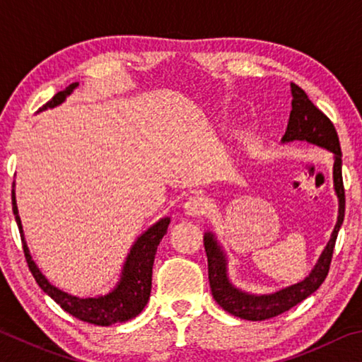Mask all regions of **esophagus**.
<instances>
[{
    "mask_svg": "<svg viewBox=\"0 0 362 362\" xmlns=\"http://www.w3.org/2000/svg\"><path fill=\"white\" fill-rule=\"evenodd\" d=\"M183 212L188 217H199L206 212V201L201 196H192L187 199V203L183 204Z\"/></svg>",
    "mask_w": 362,
    "mask_h": 362,
    "instance_id": "esophagus-1",
    "label": "esophagus"
}]
</instances>
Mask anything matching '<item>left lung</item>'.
Segmentation results:
<instances>
[{
    "instance_id": "obj_1",
    "label": "left lung",
    "mask_w": 362,
    "mask_h": 362,
    "mask_svg": "<svg viewBox=\"0 0 362 362\" xmlns=\"http://www.w3.org/2000/svg\"><path fill=\"white\" fill-rule=\"evenodd\" d=\"M292 110L287 122L286 134L281 139V144L289 142H308L326 148L334 155V189L339 199V216L334 226L330 240L317 259L311 273L300 283L291 284L283 289L265 293H254L243 291L235 286L228 273V257L222 244L218 243L216 233L207 230L204 233V249L207 255V267H209V284L212 297L230 315L247 321H265L274 317L292 306L303 302L306 297L320 289L322 281L326 279L332 260L337 235L345 217V189L341 180V150L339 136L332 122L317 110L313 102L308 99L302 88L291 83Z\"/></svg>"
}]
</instances>
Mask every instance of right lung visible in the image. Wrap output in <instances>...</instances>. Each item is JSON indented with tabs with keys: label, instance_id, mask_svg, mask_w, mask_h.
Instances as JSON below:
<instances>
[{
	"label": "right lung",
	"instance_id": "1",
	"mask_svg": "<svg viewBox=\"0 0 362 362\" xmlns=\"http://www.w3.org/2000/svg\"><path fill=\"white\" fill-rule=\"evenodd\" d=\"M79 86V83H73L69 88L60 90L49 100L46 105H42L40 112H46L47 108H56L62 105L66 97L73 94ZM12 211H14L16 222L19 226L21 238L23 243V252L28 263L30 272L38 286L45 291L54 302L59 303L62 308L71 316L78 317L79 321L95 324V326H112L116 322H126L136 317L140 311L145 308L146 302L150 298L151 292V274H153V262H155L156 249L159 243L168 233V226L170 223V217L159 218L156 223H153L150 228H146L142 235L137 236L127 254L124 265L121 268V274L116 286L105 296L95 297H78L71 293L59 289L47 281L41 269L32 259L30 249L27 246L25 235H23L22 222L19 217L16 201V183L12 185Z\"/></svg>",
	"mask_w": 362,
	"mask_h": 362
}]
</instances>
